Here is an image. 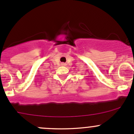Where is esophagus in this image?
Here are the masks:
<instances>
[{"label":"esophagus","instance_id":"34e87169","mask_svg":"<svg viewBox=\"0 0 134 134\" xmlns=\"http://www.w3.org/2000/svg\"><path fill=\"white\" fill-rule=\"evenodd\" d=\"M61 65H62V66H65L66 65L65 63H61Z\"/></svg>","mask_w":134,"mask_h":134}]
</instances>
